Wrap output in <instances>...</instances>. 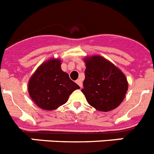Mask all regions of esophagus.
Here are the masks:
<instances>
[{
	"label": "esophagus",
	"instance_id": "obj_1",
	"mask_svg": "<svg viewBox=\"0 0 154 154\" xmlns=\"http://www.w3.org/2000/svg\"><path fill=\"white\" fill-rule=\"evenodd\" d=\"M76 83L78 84L80 86V88H82V79H78L77 80V81H76Z\"/></svg>",
	"mask_w": 154,
	"mask_h": 154
}]
</instances>
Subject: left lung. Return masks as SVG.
<instances>
[{
  "label": "left lung",
  "mask_w": 154,
  "mask_h": 154,
  "mask_svg": "<svg viewBox=\"0 0 154 154\" xmlns=\"http://www.w3.org/2000/svg\"><path fill=\"white\" fill-rule=\"evenodd\" d=\"M85 62L86 69L82 92L89 104L104 112L116 108L128 89L124 74L113 64L99 55L86 58Z\"/></svg>",
  "instance_id": "left-lung-1"
}]
</instances>
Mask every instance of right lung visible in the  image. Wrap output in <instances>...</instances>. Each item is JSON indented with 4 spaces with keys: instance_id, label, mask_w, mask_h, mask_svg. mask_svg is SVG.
Here are the masks:
<instances>
[{
    "instance_id": "1",
    "label": "right lung",
    "mask_w": 154,
    "mask_h": 154,
    "mask_svg": "<svg viewBox=\"0 0 154 154\" xmlns=\"http://www.w3.org/2000/svg\"><path fill=\"white\" fill-rule=\"evenodd\" d=\"M80 89L61 69L60 60L51 59L37 69L28 83V92L40 108L53 110L65 104L75 89Z\"/></svg>"
}]
</instances>
